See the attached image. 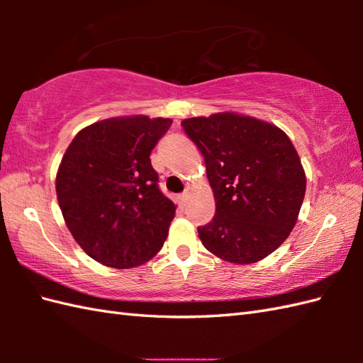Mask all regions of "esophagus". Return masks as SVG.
<instances>
[{
  "label": "esophagus",
  "mask_w": 363,
  "mask_h": 363,
  "mask_svg": "<svg viewBox=\"0 0 363 363\" xmlns=\"http://www.w3.org/2000/svg\"><path fill=\"white\" fill-rule=\"evenodd\" d=\"M187 199H189V195H187V194H181V195H179V203H181L182 206L187 203Z\"/></svg>",
  "instance_id": "obj_1"
}]
</instances>
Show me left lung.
I'll list each match as a JSON object with an SVG mask.
<instances>
[{
    "instance_id": "1",
    "label": "left lung",
    "mask_w": 363,
    "mask_h": 363,
    "mask_svg": "<svg viewBox=\"0 0 363 363\" xmlns=\"http://www.w3.org/2000/svg\"><path fill=\"white\" fill-rule=\"evenodd\" d=\"M204 156L217 211L198 228L206 250L230 264H254L295 228L306 173L282 129L248 115L220 112L181 121Z\"/></svg>"
}]
</instances>
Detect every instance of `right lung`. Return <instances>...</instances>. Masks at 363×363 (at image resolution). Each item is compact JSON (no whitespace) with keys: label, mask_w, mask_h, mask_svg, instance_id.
Segmentation results:
<instances>
[{"label":"right lung","mask_w":363,"mask_h":363,"mask_svg":"<svg viewBox=\"0 0 363 363\" xmlns=\"http://www.w3.org/2000/svg\"><path fill=\"white\" fill-rule=\"evenodd\" d=\"M172 118L146 115L96 121L68 146L56 176L67 228L91 259L134 268L164 246L176 206L159 190L150 154Z\"/></svg>","instance_id":"right-lung-1"}]
</instances>
